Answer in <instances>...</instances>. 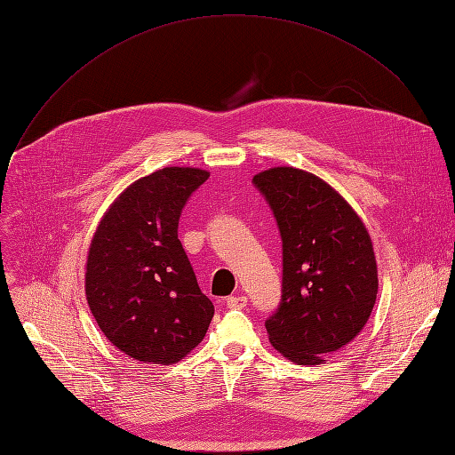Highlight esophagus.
Returning <instances> with one entry per match:
<instances>
[{"label":"esophagus","mask_w":455,"mask_h":455,"mask_svg":"<svg viewBox=\"0 0 455 455\" xmlns=\"http://www.w3.org/2000/svg\"><path fill=\"white\" fill-rule=\"evenodd\" d=\"M227 306L228 307H245L247 306V297L245 295H232L227 299Z\"/></svg>","instance_id":"1"}]
</instances>
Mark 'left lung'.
<instances>
[{"instance_id": "1", "label": "left lung", "mask_w": 455, "mask_h": 455, "mask_svg": "<svg viewBox=\"0 0 455 455\" xmlns=\"http://www.w3.org/2000/svg\"><path fill=\"white\" fill-rule=\"evenodd\" d=\"M276 218L283 278L271 345L297 365H319L354 341L378 295V266L363 220L339 191L293 165L254 175Z\"/></svg>"}]
</instances>
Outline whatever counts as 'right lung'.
Masks as SVG:
<instances>
[{
	"label": "right lung",
	"mask_w": 455,
	"mask_h": 455,
	"mask_svg": "<svg viewBox=\"0 0 455 455\" xmlns=\"http://www.w3.org/2000/svg\"><path fill=\"white\" fill-rule=\"evenodd\" d=\"M210 173L172 165L129 184L95 228L84 271L105 338L141 363L173 365L206 336L213 304L177 235L180 212Z\"/></svg>",
	"instance_id": "1"
}]
</instances>
